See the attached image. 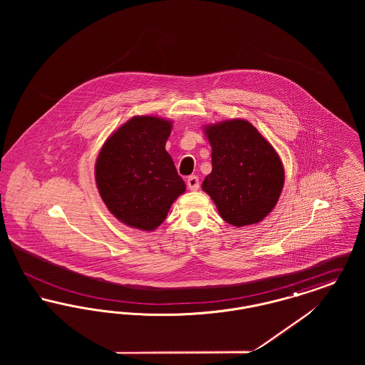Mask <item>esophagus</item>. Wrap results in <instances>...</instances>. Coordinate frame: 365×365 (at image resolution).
Segmentation results:
<instances>
[{
  "instance_id": "esophagus-1",
  "label": "esophagus",
  "mask_w": 365,
  "mask_h": 365,
  "mask_svg": "<svg viewBox=\"0 0 365 365\" xmlns=\"http://www.w3.org/2000/svg\"><path fill=\"white\" fill-rule=\"evenodd\" d=\"M187 186L191 191H197L200 189V179L195 175H191L187 179Z\"/></svg>"
}]
</instances>
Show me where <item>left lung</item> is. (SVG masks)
Wrapping results in <instances>:
<instances>
[{
  "instance_id": "obj_1",
  "label": "left lung",
  "mask_w": 365,
  "mask_h": 365,
  "mask_svg": "<svg viewBox=\"0 0 365 365\" xmlns=\"http://www.w3.org/2000/svg\"><path fill=\"white\" fill-rule=\"evenodd\" d=\"M204 131L212 146V173L202 190L228 225L260 223L275 208L284 183L277 150L243 119L205 125Z\"/></svg>"
}]
</instances>
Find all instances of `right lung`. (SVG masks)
Segmentation results:
<instances>
[{
    "instance_id": "add662e5",
    "label": "right lung",
    "mask_w": 365,
    "mask_h": 365,
    "mask_svg": "<svg viewBox=\"0 0 365 365\" xmlns=\"http://www.w3.org/2000/svg\"><path fill=\"white\" fill-rule=\"evenodd\" d=\"M173 122L134 116L109 138L96 161V183L109 212L142 231L160 226L186 190L165 150Z\"/></svg>"
}]
</instances>
